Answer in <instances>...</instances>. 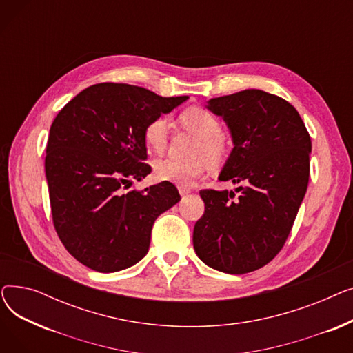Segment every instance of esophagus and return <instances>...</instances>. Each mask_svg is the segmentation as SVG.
<instances>
[{
    "mask_svg": "<svg viewBox=\"0 0 353 353\" xmlns=\"http://www.w3.org/2000/svg\"><path fill=\"white\" fill-rule=\"evenodd\" d=\"M179 193H180L181 196H186V194L190 193V189H188V188H179Z\"/></svg>",
    "mask_w": 353,
    "mask_h": 353,
    "instance_id": "1",
    "label": "esophagus"
}]
</instances>
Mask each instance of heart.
<instances>
[{"label":"heart","mask_w":353,"mask_h":353,"mask_svg":"<svg viewBox=\"0 0 353 353\" xmlns=\"http://www.w3.org/2000/svg\"><path fill=\"white\" fill-rule=\"evenodd\" d=\"M180 124L196 133L200 143L196 147L197 157H206L212 164H219L225 159L226 144L223 140V124L212 111L203 107H189L179 116ZM144 141L148 150L154 154H163L170 140V121L159 116L144 127ZM206 172V161L203 159L180 161L176 159H163L154 164V176L160 181H169L179 188H192L197 179Z\"/></svg>","instance_id":"b5f03b06"}]
</instances>
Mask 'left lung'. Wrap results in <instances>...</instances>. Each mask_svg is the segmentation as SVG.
Returning a JSON list of instances; mask_svg holds the SVG:
<instances>
[{"instance_id": "obj_1", "label": "left lung", "mask_w": 353, "mask_h": 353, "mask_svg": "<svg viewBox=\"0 0 353 353\" xmlns=\"http://www.w3.org/2000/svg\"><path fill=\"white\" fill-rule=\"evenodd\" d=\"M234 147L219 180L242 183L236 192L200 190L205 213L193 246L208 266L243 274L268 265L282 250L305 197L312 150L298 110L279 96L243 90L212 99Z\"/></svg>"}]
</instances>
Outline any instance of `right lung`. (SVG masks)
<instances>
[{
  "label": "right lung",
  "instance_id": "add662e5",
  "mask_svg": "<svg viewBox=\"0 0 353 353\" xmlns=\"http://www.w3.org/2000/svg\"><path fill=\"white\" fill-rule=\"evenodd\" d=\"M188 99L100 83L83 90L54 119L46 154L52 225L84 266L111 273L145 256L154 220L180 194L169 181L123 190L152 172L144 163L147 123Z\"/></svg>",
  "mask_w": 353,
  "mask_h": 353
}]
</instances>
